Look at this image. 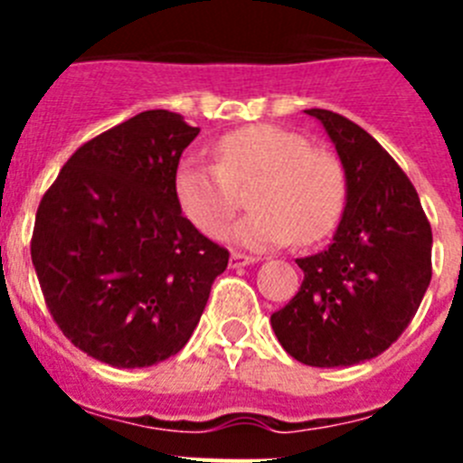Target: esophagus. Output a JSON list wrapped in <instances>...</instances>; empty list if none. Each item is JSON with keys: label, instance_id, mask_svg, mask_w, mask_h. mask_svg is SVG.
<instances>
[{"label": "esophagus", "instance_id": "1", "mask_svg": "<svg viewBox=\"0 0 463 463\" xmlns=\"http://www.w3.org/2000/svg\"><path fill=\"white\" fill-rule=\"evenodd\" d=\"M255 261H260V257L243 255V252H232V260H229V264H232V267H248V264H255Z\"/></svg>", "mask_w": 463, "mask_h": 463}]
</instances>
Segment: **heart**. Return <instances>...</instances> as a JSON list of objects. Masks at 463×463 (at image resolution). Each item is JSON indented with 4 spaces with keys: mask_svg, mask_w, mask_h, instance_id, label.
I'll return each instance as SVG.
<instances>
[{
    "mask_svg": "<svg viewBox=\"0 0 463 463\" xmlns=\"http://www.w3.org/2000/svg\"><path fill=\"white\" fill-rule=\"evenodd\" d=\"M218 162L185 155L174 171V194L183 215L202 234L218 239L248 190L255 208L234 227V241L250 250L289 241L310 245L334 232L345 208L347 181L341 159L310 148L308 138L278 125H250L224 134Z\"/></svg>",
    "mask_w": 463,
    "mask_h": 463,
    "instance_id": "1",
    "label": "heart"
}]
</instances>
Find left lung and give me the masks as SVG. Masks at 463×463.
<instances>
[{"label":"left lung","instance_id":"obj_1","mask_svg":"<svg viewBox=\"0 0 463 463\" xmlns=\"http://www.w3.org/2000/svg\"><path fill=\"white\" fill-rule=\"evenodd\" d=\"M345 169V211L326 250L297 260L304 282L271 315L280 345L320 369L353 366L403 334L431 280V224L392 155L353 120L310 109Z\"/></svg>","mask_w":463,"mask_h":463}]
</instances>
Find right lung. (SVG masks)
Masks as SVG:
<instances>
[{
    "label": "right lung",
    "instance_id": "obj_1",
    "mask_svg": "<svg viewBox=\"0 0 463 463\" xmlns=\"http://www.w3.org/2000/svg\"><path fill=\"white\" fill-rule=\"evenodd\" d=\"M199 134L143 110L83 143L41 196L32 264L55 325L120 369L181 353L229 250L183 215L174 171Z\"/></svg>",
    "mask_w": 463,
    "mask_h": 463
}]
</instances>
